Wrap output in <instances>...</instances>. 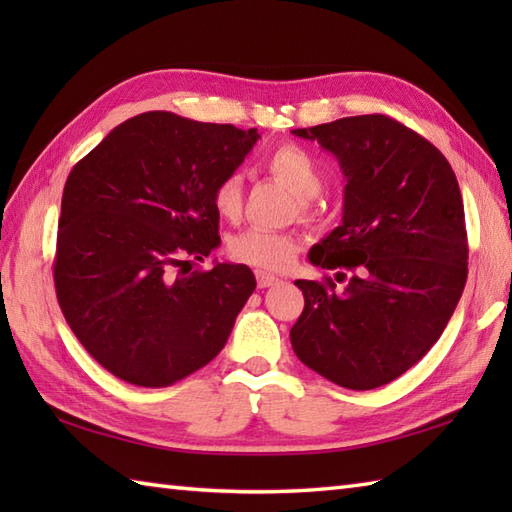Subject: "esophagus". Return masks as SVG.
Returning a JSON list of instances; mask_svg holds the SVG:
<instances>
[{
    "label": "esophagus",
    "instance_id": "34e87169",
    "mask_svg": "<svg viewBox=\"0 0 512 512\" xmlns=\"http://www.w3.org/2000/svg\"><path fill=\"white\" fill-rule=\"evenodd\" d=\"M255 277H257V286L259 288H270V286H275L277 281H279V277L270 275V273H264V270H257Z\"/></svg>",
    "mask_w": 512,
    "mask_h": 512
}]
</instances>
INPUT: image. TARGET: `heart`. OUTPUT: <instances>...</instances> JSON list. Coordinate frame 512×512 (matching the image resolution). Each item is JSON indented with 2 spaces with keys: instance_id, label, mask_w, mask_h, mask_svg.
Listing matches in <instances>:
<instances>
[{
  "instance_id": "obj_1",
  "label": "heart",
  "mask_w": 512,
  "mask_h": 512,
  "mask_svg": "<svg viewBox=\"0 0 512 512\" xmlns=\"http://www.w3.org/2000/svg\"><path fill=\"white\" fill-rule=\"evenodd\" d=\"M264 165L268 173L279 182H284L295 198L308 202L317 198L323 189V173L306 149L297 145H279L266 156ZM244 191L242 178L237 173H228L213 189V206L226 220H235L242 213ZM228 253L233 259L248 266L264 270L286 268L297 253V239L288 233L264 231V228H248L237 233L228 242Z\"/></svg>"
}]
</instances>
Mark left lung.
I'll list each match as a JSON object with an SVG mask.
<instances>
[{
  "instance_id": "8db88e82",
  "label": "left lung",
  "mask_w": 512,
  "mask_h": 512,
  "mask_svg": "<svg viewBox=\"0 0 512 512\" xmlns=\"http://www.w3.org/2000/svg\"><path fill=\"white\" fill-rule=\"evenodd\" d=\"M292 134L339 160L343 220L310 264L343 281L299 279L306 308L290 343L303 365L347 389L396 380L447 328L466 284L462 193L427 138L383 114L347 116Z\"/></svg>"
}]
</instances>
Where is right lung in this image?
Instances as JSON below:
<instances>
[{
  "mask_svg": "<svg viewBox=\"0 0 512 512\" xmlns=\"http://www.w3.org/2000/svg\"><path fill=\"white\" fill-rule=\"evenodd\" d=\"M257 140V129L145 112L114 127L65 180L59 306L94 361L125 383H178L231 336L257 286L250 268H176L220 246L213 189Z\"/></svg>",
  "mask_w": 512,
  "mask_h": 512,
  "instance_id": "add662e5",
  "label": "right lung"
}]
</instances>
